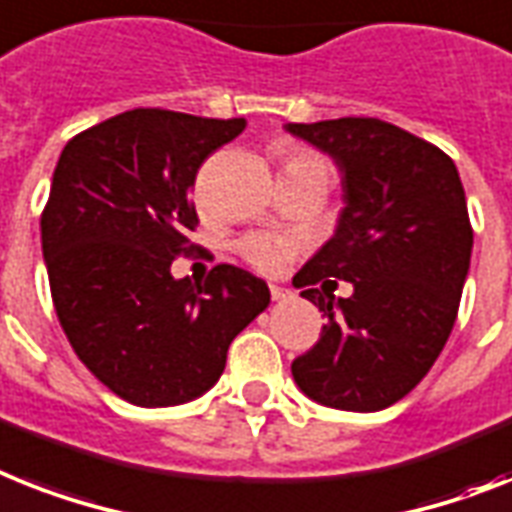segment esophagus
<instances>
[{"label":"esophagus","instance_id":"1","mask_svg":"<svg viewBox=\"0 0 512 512\" xmlns=\"http://www.w3.org/2000/svg\"><path fill=\"white\" fill-rule=\"evenodd\" d=\"M269 293H272V301H274V303L290 301V298H293V293H290V290H287V287H277V285H272V287H269Z\"/></svg>","mask_w":512,"mask_h":512}]
</instances>
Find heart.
Masks as SVG:
<instances>
[{
  "mask_svg": "<svg viewBox=\"0 0 512 512\" xmlns=\"http://www.w3.org/2000/svg\"><path fill=\"white\" fill-rule=\"evenodd\" d=\"M277 159L282 164V172H319L329 180V162L322 154L298 146V143H282L277 146ZM240 256L264 274L282 272L290 259L295 256V243L282 235L272 232H253L238 243Z\"/></svg>",
  "mask_w": 512,
  "mask_h": 512,
  "instance_id": "heart-1",
  "label": "heart"
}]
</instances>
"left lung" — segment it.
Wrapping results in <instances>:
<instances>
[{
	"instance_id": "1",
	"label": "left lung",
	"mask_w": 512,
	"mask_h": 512,
	"mask_svg": "<svg viewBox=\"0 0 512 512\" xmlns=\"http://www.w3.org/2000/svg\"><path fill=\"white\" fill-rule=\"evenodd\" d=\"M285 128L335 159L345 190L335 235L295 277L327 316L293 361L295 384L329 408L382 411L426 377L458 316L474 248L458 167L377 117ZM335 279L354 285L350 299L321 293Z\"/></svg>"
}]
</instances>
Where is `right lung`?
<instances>
[{
  "mask_svg": "<svg viewBox=\"0 0 512 512\" xmlns=\"http://www.w3.org/2000/svg\"><path fill=\"white\" fill-rule=\"evenodd\" d=\"M246 120L130 109L67 141L41 214V248L67 340L114 395L143 408L198 398L227 348L269 306V287L217 264L175 280L193 251L198 167Z\"/></svg>",
  "mask_w": 512,
  "mask_h": 512,
  "instance_id": "right-lung-1",
  "label": "right lung"
}]
</instances>
